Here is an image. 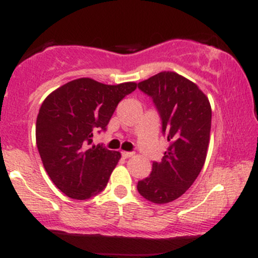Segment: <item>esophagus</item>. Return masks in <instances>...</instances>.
<instances>
[{"label": "esophagus", "instance_id": "esophagus-1", "mask_svg": "<svg viewBox=\"0 0 258 258\" xmlns=\"http://www.w3.org/2000/svg\"><path fill=\"white\" fill-rule=\"evenodd\" d=\"M121 154H122V158H125V159L132 158L133 156V153H128V152H122Z\"/></svg>", "mask_w": 258, "mask_h": 258}]
</instances>
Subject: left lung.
Here are the masks:
<instances>
[{
	"instance_id": "left-lung-1",
	"label": "left lung",
	"mask_w": 258,
	"mask_h": 258,
	"mask_svg": "<svg viewBox=\"0 0 258 258\" xmlns=\"http://www.w3.org/2000/svg\"><path fill=\"white\" fill-rule=\"evenodd\" d=\"M153 98L170 143L152 173L139 180L138 193L155 204L178 199L190 188L205 164L212 110L197 84L174 72H161L139 82Z\"/></svg>"
}]
</instances>
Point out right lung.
Masks as SVG:
<instances>
[{
  "instance_id": "obj_1",
  "label": "right lung",
  "mask_w": 258,
  "mask_h": 258,
  "mask_svg": "<svg viewBox=\"0 0 258 258\" xmlns=\"http://www.w3.org/2000/svg\"><path fill=\"white\" fill-rule=\"evenodd\" d=\"M136 88V82L105 85L81 78L43 100L36 120L37 149L49 178L67 197L90 199L108 184L121 154L92 144L93 130H105L120 100Z\"/></svg>"
}]
</instances>
